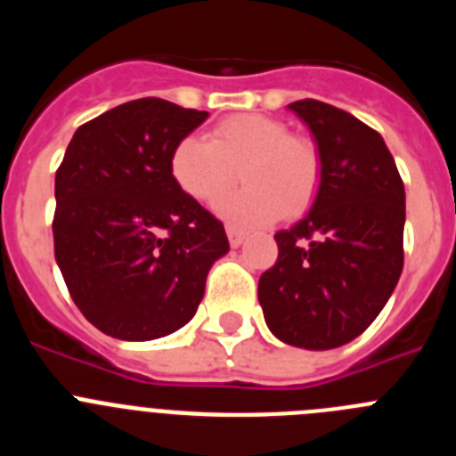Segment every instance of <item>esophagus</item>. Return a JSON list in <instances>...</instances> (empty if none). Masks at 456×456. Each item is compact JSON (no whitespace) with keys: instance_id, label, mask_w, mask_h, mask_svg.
I'll list each match as a JSON object with an SVG mask.
<instances>
[{"instance_id":"1","label":"esophagus","mask_w":456,"mask_h":456,"mask_svg":"<svg viewBox=\"0 0 456 456\" xmlns=\"http://www.w3.org/2000/svg\"><path fill=\"white\" fill-rule=\"evenodd\" d=\"M225 232H228V241H231V247H240L241 241L247 240V231H241L240 225L228 224L225 225Z\"/></svg>"}]
</instances>
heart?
I'll return each mask as SVG.
<instances>
[{
	"instance_id": "obj_1",
	"label": "heart",
	"mask_w": 456,
	"mask_h": 456,
	"mask_svg": "<svg viewBox=\"0 0 456 456\" xmlns=\"http://www.w3.org/2000/svg\"><path fill=\"white\" fill-rule=\"evenodd\" d=\"M240 170L248 187L222 201ZM171 175L189 199L203 205L220 200L219 215L237 224H269L304 215L322 183L315 141L289 134L288 125L260 114L224 118L208 141L184 136L171 155Z\"/></svg>"
}]
</instances>
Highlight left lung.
Here are the masks:
<instances>
[{
  "label": "left lung",
  "mask_w": 456,
  "mask_h": 456,
  "mask_svg": "<svg viewBox=\"0 0 456 456\" xmlns=\"http://www.w3.org/2000/svg\"><path fill=\"white\" fill-rule=\"evenodd\" d=\"M322 157L308 215L273 235L278 260L257 299L278 340L304 349L347 345L390 299L404 267V183L379 132L356 116L297 100Z\"/></svg>",
  "instance_id": "1"
}]
</instances>
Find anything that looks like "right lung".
<instances>
[{
	"label": "right lung",
	"instance_id": "obj_1",
	"mask_svg": "<svg viewBox=\"0 0 456 456\" xmlns=\"http://www.w3.org/2000/svg\"><path fill=\"white\" fill-rule=\"evenodd\" d=\"M208 116L141 98L84 123L68 143L54 180V257L72 301L107 336L178 331L231 248L224 224L171 175L173 148Z\"/></svg>",
	"mask_w": 456,
	"mask_h": 456
}]
</instances>
